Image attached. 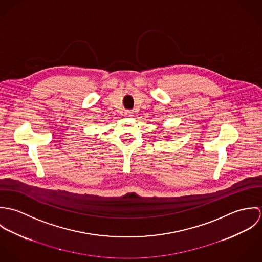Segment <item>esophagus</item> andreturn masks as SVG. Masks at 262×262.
I'll return each instance as SVG.
<instances>
[{"mask_svg": "<svg viewBox=\"0 0 262 262\" xmlns=\"http://www.w3.org/2000/svg\"><path fill=\"white\" fill-rule=\"evenodd\" d=\"M124 115H125L126 117H132V116H133V112H132L131 110H125V111H124Z\"/></svg>", "mask_w": 262, "mask_h": 262, "instance_id": "esophagus-1", "label": "esophagus"}]
</instances>
